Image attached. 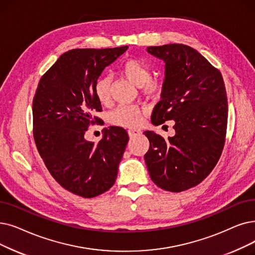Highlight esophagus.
Masks as SVG:
<instances>
[{
    "label": "esophagus",
    "instance_id": "1",
    "mask_svg": "<svg viewBox=\"0 0 255 255\" xmlns=\"http://www.w3.org/2000/svg\"><path fill=\"white\" fill-rule=\"evenodd\" d=\"M141 133V132L139 130H135V129H131V130H128V134L131 138H133L137 135H139Z\"/></svg>",
    "mask_w": 255,
    "mask_h": 255
}]
</instances>
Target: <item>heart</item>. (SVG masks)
I'll list each match as a JSON object with an SVG mask.
<instances>
[{
    "label": "heart",
    "instance_id": "1",
    "mask_svg": "<svg viewBox=\"0 0 255 255\" xmlns=\"http://www.w3.org/2000/svg\"><path fill=\"white\" fill-rule=\"evenodd\" d=\"M121 72L126 78L136 86H141L143 92L152 95L157 93L160 88L158 81L150 79L151 72L150 68L141 60L138 59H128L121 66ZM112 79L108 76H103L99 78L94 86V92L101 104H108L110 101L109 87ZM145 109L137 106L121 105L115 112L110 115V121L115 125L127 127V128H137L142 124V113Z\"/></svg>",
    "mask_w": 255,
    "mask_h": 255
}]
</instances>
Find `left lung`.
<instances>
[{"instance_id": "8db88e82", "label": "left lung", "mask_w": 255, "mask_h": 255, "mask_svg": "<svg viewBox=\"0 0 255 255\" xmlns=\"http://www.w3.org/2000/svg\"><path fill=\"white\" fill-rule=\"evenodd\" d=\"M164 62L160 101L151 122L155 126L174 120L175 135L165 140L153 131L145 161L152 181L179 193L203 181L222 153L227 127V97L221 73L195 49L170 43L148 47Z\"/></svg>"}]
</instances>
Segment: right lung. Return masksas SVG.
<instances>
[{
	"label": "right lung",
	"mask_w": 255,
	"mask_h": 255,
	"mask_svg": "<svg viewBox=\"0 0 255 255\" xmlns=\"http://www.w3.org/2000/svg\"><path fill=\"white\" fill-rule=\"evenodd\" d=\"M128 46L114 49H74L63 53L41 77L33 100V135L51 175L63 189L84 198L108 191L117 179L128 134L105 128L98 143L85 139L94 117L102 112L94 86L106 66Z\"/></svg>",
	"instance_id": "right-lung-1"
}]
</instances>
